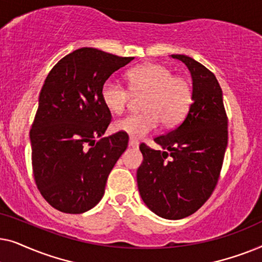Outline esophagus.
<instances>
[{"label": "esophagus", "mask_w": 262, "mask_h": 262, "mask_svg": "<svg viewBox=\"0 0 262 262\" xmlns=\"http://www.w3.org/2000/svg\"><path fill=\"white\" fill-rule=\"evenodd\" d=\"M128 145L131 146V148H137L139 145V142L137 139H134V138H130V141H128Z\"/></svg>", "instance_id": "34e87169"}]
</instances>
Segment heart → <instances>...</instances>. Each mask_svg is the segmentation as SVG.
I'll list each match as a JSON object with an SVG mask.
<instances>
[{
    "label": "heart",
    "mask_w": 262,
    "mask_h": 262,
    "mask_svg": "<svg viewBox=\"0 0 262 262\" xmlns=\"http://www.w3.org/2000/svg\"><path fill=\"white\" fill-rule=\"evenodd\" d=\"M130 89L144 94L141 113L128 114L113 125L116 131L132 138H142L156 130L161 121L166 126L178 124L186 116L192 102V87L186 78L173 76V71L162 64H144L127 73ZM130 91L114 78L105 81L101 99L106 108L120 114L126 107Z\"/></svg>",
    "instance_id": "b5f03b06"
}]
</instances>
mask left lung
<instances>
[{
	"mask_svg": "<svg viewBox=\"0 0 262 262\" xmlns=\"http://www.w3.org/2000/svg\"><path fill=\"white\" fill-rule=\"evenodd\" d=\"M192 76V105L177 128L155 141L167 151L141 144L137 185L145 205L166 220L191 216L212 194L228 145L223 94L211 71L185 55H171Z\"/></svg>",
	"mask_w": 262,
	"mask_h": 262,
	"instance_id": "obj_1",
	"label": "left lung"
}]
</instances>
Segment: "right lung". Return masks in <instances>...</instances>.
<instances>
[{"label":"right lung","instance_id":"right-lung-1","mask_svg":"<svg viewBox=\"0 0 262 262\" xmlns=\"http://www.w3.org/2000/svg\"><path fill=\"white\" fill-rule=\"evenodd\" d=\"M132 59L82 48L63 57L46 77L30 132L32 166L39 192L62 212L93 209L127 148L124 132L101 138L112 118L101 88Z\"/></svg>","mask_w":262,"mask_h":262}]
</instances>
